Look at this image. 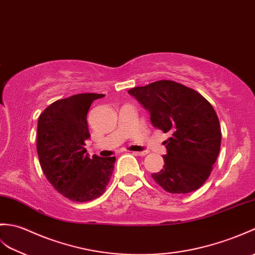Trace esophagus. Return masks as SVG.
<instances>
[{
    "mask_svg": "<svg viewBox=\"0 0 255 255\" xmlns=\"http://www.w3.org/2000/svg\"><path fill=\"white\" fill-rule=\"evenodd\" d=\"M133 155H139V156H143L146 154V152H132Z\"/></svg>",
    "mask_w": 255,
    "mask_h": 255,
    "instance_id": "obj_1",
    "label": "esophagus"
}]
</instances>
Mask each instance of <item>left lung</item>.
<instances>
[{
  "instance_id": "left-lung-1",
  "label": "left lung",
  "mask_w": 255,
  "mask_h": 255,
  "mask_svg": "<svg viewBox=\"0 0 255 255\" xmlns=\"http://www.w3.org/2000/svg\"><path fill=\"white\" fill-rule=\"evenodd\" d=\"M169 138L164 167L152 178L169 193H189L208 180L221 150V125L208 100L191 88L158 80L128 90Z\"/></svg>"
}]
</instances>
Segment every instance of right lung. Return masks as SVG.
Instances as JSON below:
<instances>
[{
    "label": "right lung",
    "instance_id": "right-lung-1",
    "mask_svg": "<svg viewBox=\"0 0 255 255\" xmlns=\"http://www.w3.org/2000/svg\"><path fill=\"white\" fill-rule=\"evenodd\" d=\"M104 94L80 93L55 101L39 116L37 152L43 173L54 189L76 202H88L105 191L116 158L86 154L90 138L87 114Z\"/></svg>",
    "mask_w": 255,
    "mask_h": 255
}]
</instances>
